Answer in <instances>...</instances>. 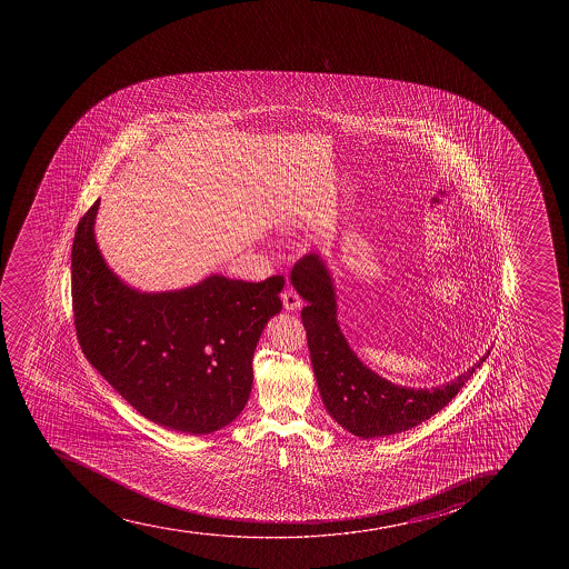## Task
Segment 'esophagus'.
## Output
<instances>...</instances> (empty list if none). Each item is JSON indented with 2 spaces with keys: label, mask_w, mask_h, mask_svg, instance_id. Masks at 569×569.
I'll return each mask as SVG.
<instances>
[{
  "label": "esophagus",
  "mask_w": 569,
  "mask_h": 569,
  "mask_svg": "<svg viewBox=\"0 0 569 569\" xmlns=\"http://www.w3.org/2000/svg\"><path fill=\"white\" fill-rule=\"evenodd\" d=\"M281 300H283V308L288 311H297L302 306L299 295L295 293L293 289H286L281 293Z\"/></svg>",
  "instance_id": "obj_1"
}]
</instances>
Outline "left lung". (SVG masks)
I'll use <instances>...</instances> for the list:
<instances>
[{
    "label": "left lung",
    "instance_id": "8db88e82",
    "mask_svg": "<svg viewBox=\"0 0 569 569\" xmlns=\"http://www.w3.org/2000/svg\"><path fill=\"white\" fill-rule=\"evenodd\" d=\"M291 283L306 300L300 317L325 408L358 438H383L427 421L455 399L490 356L488 350L455 380L436 388H406L389 382L363 366L345 339L338 322L336 286L325 259L316 252L305 256L291 270Z\"/></svg>",
    "mask_w": 569,
    "mask_h": 569
}]
</instances>
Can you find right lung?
Here are the masks:
<instances>
[{
    "label": "right lung",
    "instance_id": "right-lung-1",
    "mask_svg": "<svg viewBox=\"0 0 569 569\" xmlns=\"http://www.w3.org/2000/svg\"><path fill=\"white\" fill-rule=\"evenodd\" d=\"M100 200L72 244L73 322L90 366L142 417L203 436L230 425L252 391V358L281 311L283 276L264 281L211 274L189 288L142 293L106 263L97 237Z\"/></svg>",
    "mask_w": 569,
    "mask_h": 569
}]
</instances>
